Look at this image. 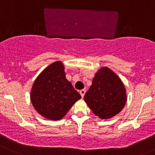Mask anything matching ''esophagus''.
Segmentation results:
<instances>
[{"instance_id":"esophagus-1","label":"esophagus","mask_w":155,"mask_h":155,"mask_svg":"<svg viewBox=\"0 0 155 155\" xmlns=\"http://www.w3.org/2000/svg\"><path fill=\"white\" fill-rule=\"evenodd\" d=\"M79 93H80L82 97L83 98L84 96H85V89H82V90H81L80 91H79Z\"/></svg>"}]
</instances>
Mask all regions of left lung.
<instances>
[{
    "label": "left lung",
    "instance_id": "8db88e82",
    "mask_svg": "<svg viewBox=\"0 0 155 155\" xmlns=\"http://www.w3.org/2000/svg\"><path fill=\"white\" fill-rule=\"evenodd\" d=\"M84 100L95 115L101 119H109L125 106L126 89L116 73L103 67L95 73Z\"/></svg>",
    "mask_w": 155,
    "mask_h": 155
}]
</instances>
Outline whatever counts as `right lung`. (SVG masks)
Wrapping results in <instances>:
<instances>
[{"label": "right lung", "mask_w": 155, "mask_h": 155, "mask_svg": "<svg viewBox=\"0 0 155 155\" xmlns=\"http://www.w3.org/2000/svg\"><path fill=\"white\" fill-rule=\"evenodd\" d=\"M30 97L33 107L40 115L48 120L58 121L80 99L81 95L66 79L63 63L57 61L36 78Z\"/></svg>", "instance_id": "add662e5"}]
</instances>
